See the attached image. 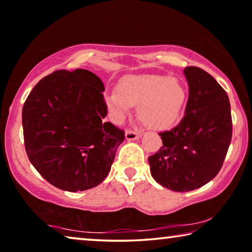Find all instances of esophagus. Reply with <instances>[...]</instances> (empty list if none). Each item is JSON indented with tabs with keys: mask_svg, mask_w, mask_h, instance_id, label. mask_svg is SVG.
I'll return each mask as SVG.
<instances>
[{
	"mask_svg": "<svg viewBox=\"0 0 252 252\" xmlns=\"http://www.w3.org/2000/svg\"><path fill=\"white\" fill-rule=\"evenodd\" d=\"M141 136V133H137V131L131 129H127L125 131V137L127 141H136V139H138Z\"/></svg>",
	"mask_w": 252,
	"mask_h": 252,
	"instance_id": "esophagus-1",
	"label": "esophagus"
}]
</instances>
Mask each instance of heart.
I'll use <instances>...</instances> for the list:
<instances>
[{"instance_id": "heart-1", "label": "heart", "mask_w": 252, "mask_h": 252, "mask_svg": "<svg viewBox=\"0 0 252 252\" xmlns=\"http://www.w3.org/2000/svg\"><path fill=\"white\" fill-rule=\"evenodd\" d=\"M188 90L179 78L144 75L125 77L118 92L106 94V102L115 119H122L138 105V116L148 127L167 129L181 117Z\"/></svg>"}]
</instances>
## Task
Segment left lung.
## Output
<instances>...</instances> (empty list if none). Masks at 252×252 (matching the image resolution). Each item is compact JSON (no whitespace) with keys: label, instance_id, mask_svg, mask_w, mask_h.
<instances>
[{"label":"left lung","instance_id":"left-lung-1","mask_svg":"<svg viewBox=\"0 0 252 252\" xmlns=\"http://www.w3.org/2000/svg\"><path fill=\"white\" fill-rule=\"evenodd\" d=\"M185 115L179 125L159 133L163 146L148 158L151 174L175 192L199 189L217 176L232 137L229 97L217 80L197 67H187Z\"/></svg>","mask_w":252,"mask_h":252}]
</instances>
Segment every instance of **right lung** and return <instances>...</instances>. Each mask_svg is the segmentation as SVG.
Segmentation results:
<instances>
[{"label": "right lung", "mask_w": 252, "mask_h": 252, "mask_svg": "<svg viewBox=\"0 0 252 252\" xmlns=\"http://www.w3.org/2000/svg\"><path fill=\"white\" fill-rule=\"evenodd\" d=\"M100 78L92 71L57 70L31 90L22 109L24 146L44 180L68 192L106 179L124 130L105 122Z\"/></svg>", "instance_id": "add662e5"}]
</instances>
